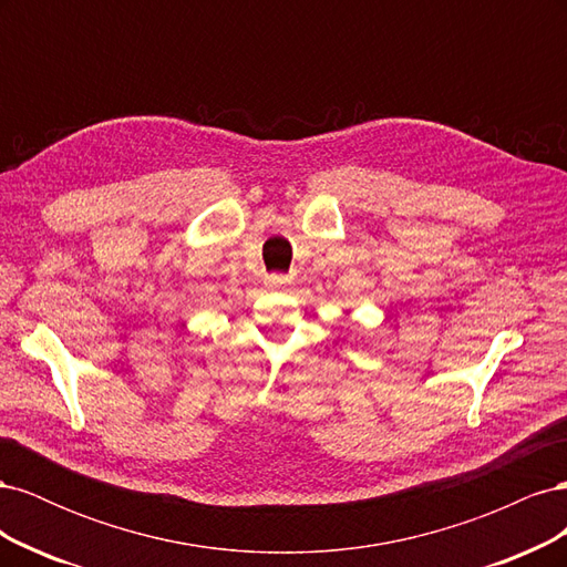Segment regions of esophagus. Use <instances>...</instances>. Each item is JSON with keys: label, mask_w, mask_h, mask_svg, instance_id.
<instances>
[{"label": "esophagus", "mask_w": 567, "mask_h": 567, "mask_svg": "<svg viewBox=\"0 0 567 567\" xmlns=\"http://www.w3.org/2000/svg\"><path fill=\"white\" fill-rule=\"evenodd\" d=\"M290 281H293V277H286V274H271V277H267V284H269L271 288L288 286Z\"/></svg>", "instance_id": "obj_1"}]
</instances>
